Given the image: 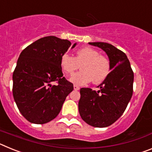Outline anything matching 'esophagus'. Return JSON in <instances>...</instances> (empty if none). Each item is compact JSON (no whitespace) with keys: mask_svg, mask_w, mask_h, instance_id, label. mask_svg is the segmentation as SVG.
<instances>
[{"mask_svg":"<svg viewBox=\"0 0 152 152\" xmlns=\"http://www.w3.org/2000/svg\"><path fill=\"white\" fill-rule=\"evenodd\" d=\"M80 89V88H79L78 86H77V85H74V90H75V91H78V90Z\"/></svg>","mask_w":152,"mask_h":152,"instance_id":"1","label":"esophagus"}]
</instances>
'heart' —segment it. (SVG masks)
I'll list each match as a JSON object with an SVG mask.
<instances>
[{
	"label": "heart",
	"mask_w": 152,
	"mask_h": 152,
	"mask_svg": "<svg viewBox=\"0 0 152 152\" xmlns=\"http://www.w3.org/2000/svg\"><path fill=\"white\" fill-rule=\"evenodd\" d=\"M61 67L66 75H72L79 68L81 71L75 73L70 78L73 84L77 85L92 82L95 84L102 83L107 79L110 72V63L106 56L99 54L91 47L79 49L75 57L64 54L61 58Z\"/></svg>",
	"instance_id": "heart-1"
}]
</instances>
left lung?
I'll use <instances>...</instances> for the list:
<instances>
[{
	"mask_svg": "<svg viewBox=\"0 0 152 152\" xmlns=\"http://www.w3.org/2000/svg\"><path fill=\"white\" fill-rule=\"evenodd\" d=\"M107 53L112 70L98 86L100 90L81 88L79 113L85 123L94 127L110 126L123 115L133 92L134 73L124 52L107 42H89Z\"/></svg>",
	"mask_w": 152,
	"mask_h": 152,
	"instance_id": "obj_1",
	"label": "left lung"
}]
</instances>
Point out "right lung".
<instances>
[{"instance_id":"add662e5","label":"right lung","mask_w":152,"mask_h":152,"mask_svg":"<svg viewBox=\"0 0 152 152\" xmlns=\"http://www.w3.org/2000/svg\"><path fill=\"white\" fill-rule=\"evenodd\" d=\"M71 42L56 36L36 40L20 53L13 74V95L24 118L44 124L58 115L73 84L63 77L61 58ZM76 45H72V49ZM56 82L57 86H52Z\"/></svg>"}]
</instances>
